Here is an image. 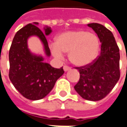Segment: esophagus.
I'll return each mask as SVG.
<instances>
[{"instance_id":"1","label":"esophagus","mask_w":127,"mask_h":127,"mask_svg":"<svg viewBox=\"0 0 127 127\" xmlns=\"http://www.w3.org/2000/svg\"><path fill=\"white\" fill-rule=\"evenodd\" d=\"M63 69H64V71H65V72H66V71L71 70V67H69V66H66V65H65V66H63Z\"/></svg>"}]
</instances>
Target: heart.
I'll return each mask as SVG.
<instances>
[{"instance_id": "heart-1", "label": "heart", "mask_w": 127, "mask_h": 127, "mask_svg": "<svg viewBox=\"0 0 127 127\" xmlns=\"http://www.w3.org/2000/svg\"><path fill=\"white\" fill-rule=\"evenodd\" d=\"M99 48V40L95 35L85 30H73L57 35L51 51L57 58H62L63 53L68 52L71 63L77 66H84L96 59Z\"/></svg>"}]
</instances>
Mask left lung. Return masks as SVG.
I'll return each mask as SVG.
<instances>
[{
    "label": "left lung",
    "mask_w": 127,
    "mask_h": 127,
    "mask_svg": "<svg viewBox=\"0 0 127 127\" xmlns=\"http://www.w3.org/2000/svg\"><path fill=\"white\" fill-rule=\"evenodd\" d=\"M102 43L100 55L86 66L76 67L80 73L75 90L83 99L98 101L106 96L120 78L119 48L112 33L99 23L87 24Z\"/></svg>",
    "instance_id": "8db88e82"
}]
</instances>
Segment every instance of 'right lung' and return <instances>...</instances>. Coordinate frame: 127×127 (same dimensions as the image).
Instances as JSON below:
<instances>
[{
  "label": "right lung",
  "instance_id": "1",
  "mask_svg": "<svg viewBox=\"0 0 127 127\" xmlns=\"http://www.w3.org/2000/svg\"><path fill=\"white\" fill-rule=\"evenodd\" d=\"M38 23H30L16 33L9 50V79L21 94L27 99L38 100L46 97L54 87L57 79L63 75V67L56 68L44 63L41 55L32 53L28 48V40L32 36L40 40L48 57L50 56L46 35L52 32L45 26L44 33L37 28Z\"/></svg>",
  "mask_w": 127,
  "mask_h": 127
}]
</instances>
